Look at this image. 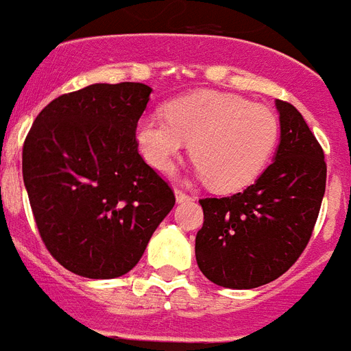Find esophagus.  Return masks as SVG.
<instances>
[{
  "label": "esophagus",
  "instance_id": "34e87169",
  "mask_svg": "<svg viewBox=\"0 0 351 351\" xmlns=\"http://www.w3.org/2000/svg\"><path fill=\"white\" fill-rule=\"evenodd\" d=\"M175 197H176V202H186V200L191 199L189 195L184 193V191H182V189H178V187L175 189Z\"/></svg>",
  "mask_w": 351,
  "mask_h": 351
}]
</instances>
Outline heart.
I'll use <instances>...</instances> for the list:
<instances>
[{"mask_svg": "<svg viewBox=\"0 0 351 351\" xmlns=\"http://www.w3.org/2000/svg\"><path fill=\"white\" fill-rule=\"evenodd\" d=\"M164 114L136 123L141 158L165 173L191 141L195 171L217 191H235L256 180L280 136L274 110L234 93L195 92L169 101Z\"/></svg>", "mask_w": 351, "mask_h": 351, "instance_id": "b5f03b06", "label": "heart"}]
</instances>
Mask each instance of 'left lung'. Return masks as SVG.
Returning a JSON list of instances; mask_svg holds the SVG:
<instances>
[{
  "label": "left lung",
  "instance_id": "obj_1",
  "mask_svg": "<svg viewBox=\"0 0 351 351\" xmlns=\"http://www.w3.org/2000/svg\"><path fill=\"white\" fill-rule=\"evenodd\" d=\"M280 145L272 164L243 193L200 199L204 224L197 265L210 282L254 289L274 282L309 243L326 191L322 147L291 103L276 99Z\"/></svg>",
  "mask_w": 351,
  "mask_h": 351
}]
</instances>
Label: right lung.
I'll use <instances>...</instances> for the list:
<instances>
[{
    "label": "right lung",
    "mask_w": 351,
    "mask_h": 351,
    "mask_svg": "<svg viewBox=\"0 0 351 351\" xmlns=\"http://www.w3.org/2000/svg\"><path fill=\"white\" fill-rule=\"evenodd\" d=\"M151 92L141 82L90 84L51 101L27 134L21 169L34 221L73 274H127L175 206L134 138Z\"/></svg>",
    "instance_id": "obj_1"
}]
</instances>
